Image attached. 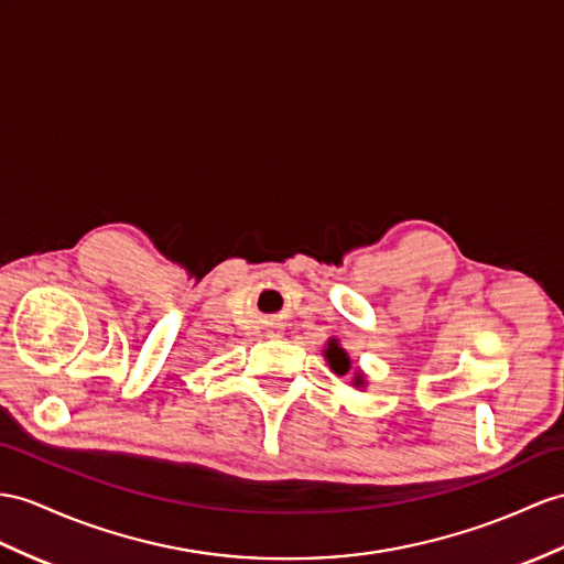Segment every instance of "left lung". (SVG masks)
Returning <instances> with one entry per match:
<instances>
[{
    "label": "left lung",
    "mask_w": 564,
    "mask_h": 564,
    "mask_svg": "<svg viewBox=\"0 0 564 564\" xmlns=\"http://www.w3.org/2000/svg\"><path fill=\"white\" fill-rule=\"evenodd\" d=\"M325 356H327V364H329V368H333L337 376H347V373H349V368H351L349 356L345 354V349H339V347L335 345V341H333V345L327 347ZM354 382H356V386H361V378L356 376V378H354Z\"/></svg>",
    "instance_id": "8db88e82"
}]
</instances>
